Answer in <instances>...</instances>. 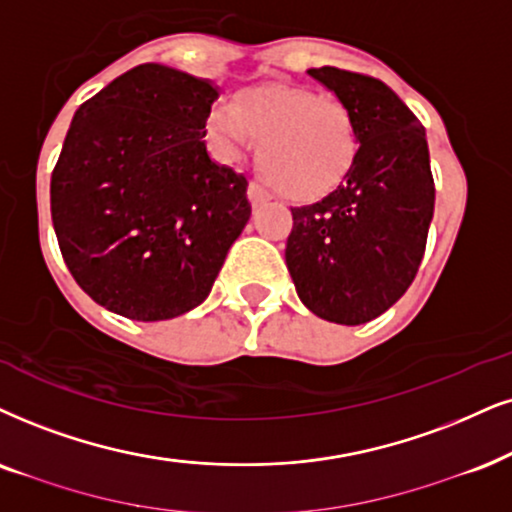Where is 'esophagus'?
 I'll return each mask as SVG.
<instances>
[{"instance_id": "obj_1", "label": "esophagus", "mask_w": 512, "mask_h": 512, "mask_svg": "<svg viewBox=\"0 0 512 512\" xmlns=\"http://www.w3.org/2000/svg\"><path fill=\"white\" fill-rule=\"evenodd\" d=\"M248 198H250L252 208H257V205L267 203V200H269L271 196H269L267 189H262L260 184H255V181H250V184H248Z\"/></svg>"}]
</instances>
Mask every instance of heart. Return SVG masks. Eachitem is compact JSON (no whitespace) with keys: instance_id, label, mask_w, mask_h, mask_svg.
<instances>
[{"instance_id":"b5f03b06","label":"heart","mask_w":512,"mask_h":512,"mask_svg":"<svg viewBox=\"0 0 512 512\" xmlns=\"http://www.w3.org/2000/svg\"><path fill=\"white\" fill-rule=\"evenodd\" d=\"M208 139L224 163H238L252 139L262 141L260 167L293 200L338 189L359 153V125L345 103L286 84L245 89L231 108H215Z\"/></svg>"}]
</instances>
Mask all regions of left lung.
<instances>
[{
  "label": "left lung",
  "mask_w": 512,
  "mask_h": 512,
  "mask_svg": "<svg viewBox=\"0 0 512 512\" xmlns=\"http://www.w3.org/2000/svg\"><path fill=\"white\" fill-rule=\"evenodd\" d=\"M359 125V153L345 181L319 203L293 210L286 264L319 319L359 326L406 293L423 260L435 210L425 129L373 77L309 68Z\"/></svg>",
  "instance_id": "8db88e82"
}]
</instances>
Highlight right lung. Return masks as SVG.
Segmentation results:
<instances>
[{"instance_id": "1", "label": "right lung", "mask_w": 512, "mask_h": 512, "mask_svg": "<svg viewBox=\"0 0 512 512\" xmlns=\"http://www.w3.org/2000/svg\"><path fill=\"white\" fill-rule=\"evenodd\" d=\"M217 96L210 80L144 63L77 108L51 174V222L77 286L108 312H191L248 224V179L203 141Z\"/></svg>"}]
</instances>
